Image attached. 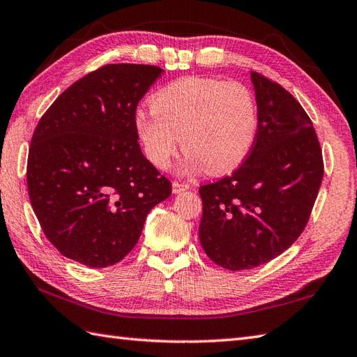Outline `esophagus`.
Listing matches in <instances>:
<instances>
[{"mask_svg": "<svg viewBox=\"0 0 357 357\" xmlns=\"http://www.w3.org/2000/svg\"><path fill=\"white\" fill-rule=\"evenodd\" d=\"M187 188H190V184L188 183H178V181H174L173 183V193H179V192H184Z\"/></svg>", "mask_w": 357, "mask_h": 357, "instance_id": "obj_1", "label": "esophagus"}]
</instances>
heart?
<instances>
[{
    "label": "heart",
    "mask_w": 357,
    "mask_h": 357,
    "mask_svg": "<svg viewBox=\"0 0 357 357\" xmlns=\"http://www.w3.org/2000/svg\"><path fill=\"white\" fill-rule=\"evenodd\" d=\"M153 109H141L135 127L146 159L165 170L183 136L185 169L226 173L238 167L257 136V103L246 85L184 77L160 89Z\"/></svg>",
    "instance_id": "1"
}]
</instances>
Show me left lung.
Masks as SVG:
<instances>
[{
  "label": "left lung",
  "instance_id": "8db88e82",
  "mask_svg": "<svg viewBox=\"0 0 357 357\" xmlns=\"http://www.w3.org/2000/svg\"><path fill=\"white\" fill-rule=\"evenodd\" d=\"M252 77L258 127L249 155L230 176L199 187V240L229 271L271 261L308 225L324 178L316 130L292 94L260 73Z\"/></svg>",
  "mask_w": 357,
  "mask_h": 357
}]
</instances>
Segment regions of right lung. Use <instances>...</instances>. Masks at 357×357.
I'll return each instance as SVG.
<instances>
[{"instance_id":"right-lung-1","label":"right lung","mask_w":357,"mask_h":357,"mask_svg":"<svg viewBox=\"0 0 357 357\" xmlns=\"http://www.w3.org/2000/svg\"><path fill=\"white\" fill-rule=\"evenodd\" d=\"M162 74L105 65L57 97L32 135L27 192L46 238L66 258L108 268L136 246L172 183L137 142L136 108Z\"/></svg>"}]
</instances>
